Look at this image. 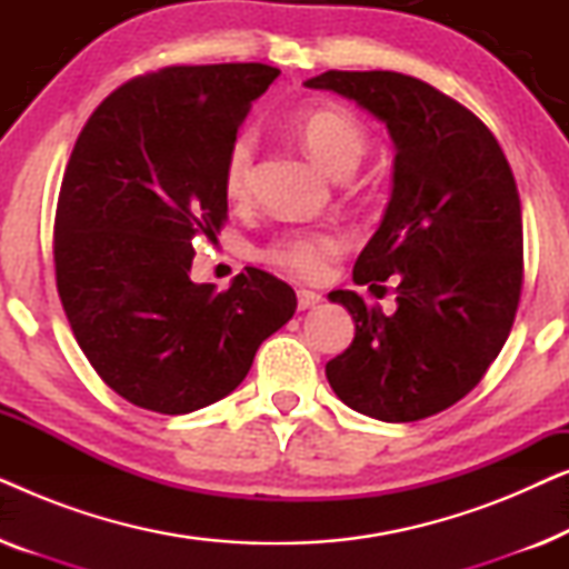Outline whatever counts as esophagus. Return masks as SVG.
<instances>
[{"label":"esophagus","mask_w":569,"mask_h":569,"mask_svg":"<svg viewBox=\"0 0 569 569\" xmlns=\"http://www.w3.org/2000/svg\"><path fill=\"white\" fill-rule=\"evenodd\" d=\"M318 302H321V295H318V292L298 290V308H300V310H310V308H316Z\"/></svg>","instance_id":"1"}]
</instances>
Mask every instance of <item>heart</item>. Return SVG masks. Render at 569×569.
<instances>
[{
	"instance_id": "obj_1",
	"label": "heart",
	"mask_w": 569,
	"mask_h": 569,
	"mask_svg": "<svg viewBox=\"0 0 569 569\" xmlns=\"http://www.w3.org/2000/svg\"><path fill=\"white\" fill-rule=\"evenodd\" d=\"M292 129L318 166L331 176H349L368 150V131L341 106H313L295 116ZM256 134L236 131L222 160V189L230 201H246L253 181ZM345 251V236L333 228L287 230L271 240L263 259L300 279H321L331 261Z\"/></svg>"
}]
</instances>
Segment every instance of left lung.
I'll list each match as a JSON object with an SVG mask.
<instances>
[{
	"label": "left lung",
	"instance_id": "left-lung-1",
	"mask_svg": "<svg viewBox=\"0 0 569 569\" xmlns=\"http://www.w3.org/2000/svg\"><path fill=\"white\" fill-rule=\"evenodd\" d=\"M306 88L355 100L396 147L393 191L352 279L396 282L386 316L352 290L355 339L326 365L333 393L380 422H415L485 378L516 321L523 220L512 170L485 123L432 84L399 72H323Z\"/></svg>",
	"mask_w": 569,
	"mask_h": 569
}]
</instances>
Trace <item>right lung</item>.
I'll use <instances>...</instances> for the list:
<instances>
[{"label": "right lung", "instance_id": "1", "mask_svg": "<svg viewBox=\"0 0 569 569\" xmlns=\"http://www.w3.org/2000/svg\"><path fill=\"white\" fill-rule=\"evenodd\" d=\"M267 64L166 67L96 108L61 181L53 261L61 306L92 368L134 407L189 415L243 383L298 298L246 267L224 292L191 279L193 240L228 217L222 160Z\"/></svg>", "mask_w": 569, "mask_h": 569}]
</instances>
